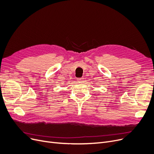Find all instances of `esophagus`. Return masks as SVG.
<instances>
[{
	"label": "esophagus",
	"mask_w": 154,
	"mask_h": 154,
	"mask_svg": "<svg viewBox=\"0 0 154 154\" xmlns=\"http://www.w3.org/2000/svg\"><path fill=\"white\" fill-rule=\"evenodd\" d=\"M83 79H84L83 78H77V81L78 82H83Z\"/></svg>",
	"instance_id": "esophagus-1"
}]
</instances>
